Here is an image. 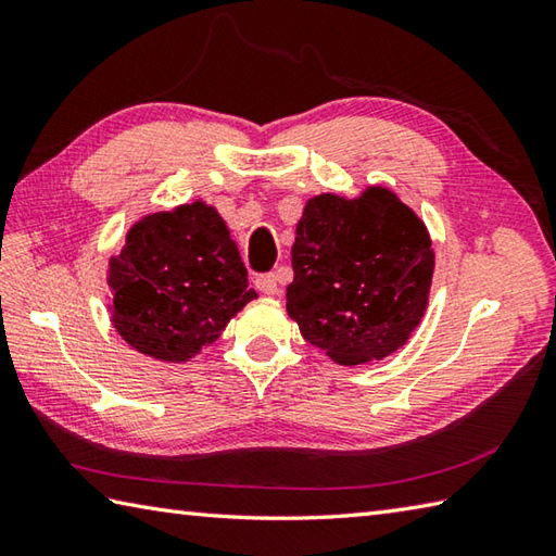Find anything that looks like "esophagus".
<instances>
[{
	"label": "esophagus",
	"instance_id": "esophagus-1",
	"mask_svg": "<svg viewBox=\"0 0 556 556\" xmlns=\"http://www.w3.org/2000/svg\"><path fill=\"white\" fill-rule=\"evenodd\" d=\"M255 289L260 293H265V296H277L279 293V285H277V277L275 275H263L255 279Z\"/></svg>",
	"mask_w": 556,
	"mask_h": 556
}]
</instances>
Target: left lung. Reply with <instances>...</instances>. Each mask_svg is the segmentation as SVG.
Segmentation results:
<instances>
[{
  "mask_svg": "<svg viewBox=\"0 0 556 556\" xmlns=\"http://www.w3.org/2000/svg\"><path fill=\"white\" fill-rule=\"evenodd\" d=\"M287 313L305 341L341 365L392 356L428 308L434 251L428 227L396 193L311 198L291 248Z\"/></svg>",
  "mask_w": 556,
  "mask_h": 556,
  "instance_id": "left-lung-1",
  "label": "left lung"
}]
</instances>
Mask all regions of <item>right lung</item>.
I'll use <instances>...</instances> for the list:
<instances>
[{"label":"right lung","instance_id":"add662e5","mask_svg":"<svg viewBox=\"0 0 556 556\" xmlns=\"http://www.w3.org/2000/svg\"><path fill=\"white\" fill-rule=\"evenodd\" d=\"M112 325L128 346L186 363L257 299L219 212L195 200L138 219L110 257Z\"/></svg>","mask_w":556,"mask_h":556}]
</instances>
